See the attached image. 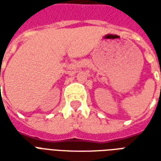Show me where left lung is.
Here are the masks:
<instances>
[{"mask_svg": "<svg viewBox=\"0 0 161 161\" xmlns=\"http://www.w3.org/2000/svg\"><path fill=\"white\" fill-rule=\"evenodd\" d=\"M160 75H161V74H160Z\"/></svg>", "mask_w": 161, "mask_h": 161, "instance_id": "left-lung-1", "label": "left lung"}]
</instances>
